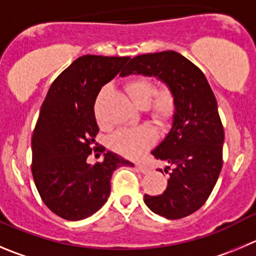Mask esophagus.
Wrapping results in <instances>:
<instances>
[{
    "mask_svg": "<svg viewBox=\"0 0 256 256\" xmlns=\"http://www.w3.org/2000/svg\"><path fill=\"white\" fill-rule=\"evenodd\" d=\"M136 168H137L140 172H142V174H148V172H150V167L146 166L144 163H140V162L136 163Z\"/></svg>",
    "mask_w": 256,
    "mask_h": 256,
    "instance_id": "1",
    "label": "esophagus"
}]
</instances>
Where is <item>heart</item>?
<instances>
[{"label":"heart","mask_w":256,"mask_h":256,"mask_svg":"<svg viewBox=\"0 0 256 256\" xmlns=\"http://www.w3.org/2000/svg\"><path fill=\"white\" fill-rule=\"evenodd\" d=\"M126 94L130 100L140 108L147 109L150 119L160 126L171 123L176 112V98L168 86H162L156 90L154 82L147 78H133L124 84ZM106 92H100L96 104V116L100 124H103L99 114L98 102ZM156 133L150 126H140L132 130H123L112 138L110 146L116 153L128 158L140 157L154 143Z\"/></svg>","instance_id":"heart-1"}]
</instances>
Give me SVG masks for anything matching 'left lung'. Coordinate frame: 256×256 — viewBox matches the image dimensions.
<instances>
[{
    "label": "left lung",
    "instance_id": "8db88e82",
    "mask_svg": "<svg viewBox=\"0 0 256 256\" xmlns=\"http://www.w3.org/2000/svg\"><path fill=\"white\" fill-rule=\"evenodd\" d=\"M130 74L154 76L174 94L171 130L152 150L157 160L168 163L166 174L172 170L166 191L144 194V204L170 220L186 218L206 202L222 168L224 128L218 102L204 72L176 51L133 58L120 72Z\"/></svg>",
    "mask_w": 256,
    "mask_h": 256
}]
</instances>
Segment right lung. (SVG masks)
I'll return each instance as SVG.
<instances>
[{"instance_id": "obj_1", "label": "right lung", "mask_w": 256, "mask_h": 256, "mask_svg": "<svg viewBox=\"0 0 256 256\" xmlns=\"http://www.w3.org/2000/svg\"><path fill=\"white\" fill-rule=\"evenodd\" d=\"M130 59L78 58L54 80L41 106L31 140V170L44 204L65 220H82L100 210L110 194L113 172L133 166L110 150L103 162H88L99 132L96 96Z\"/></svg>"}]
</instances>
